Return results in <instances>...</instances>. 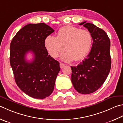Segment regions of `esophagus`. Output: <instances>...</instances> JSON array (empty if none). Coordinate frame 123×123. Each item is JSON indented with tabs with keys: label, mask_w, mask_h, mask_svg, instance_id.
Returning a JSON list of instances; mask_svg holds the SVG:
<instances>
[{
	"label": "esophagus",
	"mask_w": 123,
	"mask_h": 123,
	"mask_svg": "<svg viewBox=\"0 0 123 123\" xmlns=\"http://www.w3.org/2000/svg\"><path fill=\"white\" fill-rule=\"evenodd\" d=\"M64 66H65V64H64L63 63H62V62H60V68H63L64 67Z\"/></svg>",
	"instance_id": "obj_1"
}]
</instances>
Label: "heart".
Segmentation results:
<instances>
[{
    "instance_id": "obj_1",
    "label": "heart",
    "mask_w": 123,
    "mask_h": 123,
    "mask_svg": "<svg viewBox=\"0 0 123 123\" xmlns=\"http://www.w3.org/2000/svg\"><path fill=\"white\" fill-rule=\"evenodd\" d=\"M92 37L88 30L66 26L58 31L56 37L48 36L44 44L51 56L56 58L63 52L61 59L66 62L80 61L86 57L91 49Z\"/></svg>"
}]
</instances>
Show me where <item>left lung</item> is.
Returning <instances> with one entry per match:
<instances>
[{
    "instance_id": "left-lung-1",
    "label": "left lung",
    "mask_w": 123,
    "mask_h": 123,
    "mask_svg": "<svg viewBox=\"0 0 123 123\" xmlns=\"http://www.w3.org/2000/svg\"><path fill=\"white\" fill-rule=\"evenodd\" d=\"M79 25L90 32L93 43L86 59L76 67H71V80L77 92L89 94L102 86L110 72V41L105 32L95 25L86 21Z\"/></svg>"
}]
</instances>
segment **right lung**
<instances>
[{"instance_id": "right-lung-1", "label": "right lung", "mask_w": 123, "mask_h": 123, "mask_svg": "<svg viewBox=\"0 0 123 123\" xmlns=\"http://www.w3.org/2000/svg\"><path fill=\"white\" fill-rule=\"evenodd\" d=\"M54 30L44 23L29 24L20 29L10 44V61L15 81L29 96L43 99L53 92L60 63L53 59L44 47V40ZM32 52L31 62L25 60Z\"/></svg>"}]
</instances>
